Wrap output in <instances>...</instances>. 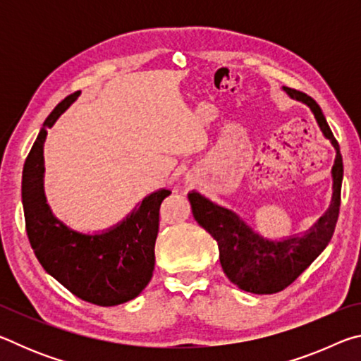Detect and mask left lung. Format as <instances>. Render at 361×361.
<instances>
[{
  "label": "left lung",
  "instance_id": "obj_1",
  "mask_svg": "<svg viewBox=\"0 0 361 361\" xmlns=\"http://www.w3.org/2000/svg\"><path fill=\"white\" fill-rule=\"evenodd\" d=\"M283 90L293 100L302 102L310 108L322 133L331 142L336 151L331 169V204L319 221L302 234L282 240H271L255 232L235 212L212 202L197 191L188 194L195 221L218 243L219 262L224 274L240 290L255 295H272L295 282L326 248L339 216L341 185L344 175L339 145L329 129L322 108L312 97L290 87H283Z\"/></svg>",
  "mask_w": 361,
  "mask_h": 361
}]
</instances>
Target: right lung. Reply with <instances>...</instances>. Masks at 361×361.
Masks as SVG:
<instances>
[{
    "label": "right lung",
    "instance_id": "obj_1",
    "mask_svg": "<svg viewBox=\"0 0 361 361\" xmlns=\"http://www.w3.org/2000/svg\"><path fill=\"white\" fill-rule=\"evenodd\" d=\"M79 94L66 97L47 116L23 166L22 204L30 245L44 271L82 301L118 305L137 298L154 271L159 209L172 192H151L121 223L95 234L71 229L54 215L44 194V142Z\"/></svg>",
    "mask_w": 361,
    "mask_h": 361
}]
</instances>
